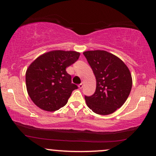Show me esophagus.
Here are the masks:
<instances>
[{"label": "esophagus", "mask_w": 156, "mask_h": 156, "mask_svg": "<svg viewBox=\"0 0 156 156\" xmlns=\"http://www.w3.org/2000/svg\"><path fill=\"white\" fill-rule=\"evenodd\" d=\"M83 86H84V85H83V83H82H82H81V84H79V85H78L79 88H80V89H82L83 88Z\"/></svg>", "instance_id": "34e87169"}]
</instances>
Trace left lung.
<instances>
[{
  "mask_svg": "<svg viewBox=\"0 0 156 156\" xmlns=\"http://www.w3.org/2000/svg\"><path fill=\"white\" fill-rule=\"evenodd\" d=\"M83 54L97 80L94 94L84 97L87 105L97 114H112L129 97L132 87L131 72L121 59L106 51H87Z\"/></svg>",
  "mask_w": 156,
  "mask_h": 156,
  "instance_id": "8db88e82",
  "label": "left lung"
}]
</instances>
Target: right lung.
Segmentation results:
<instances>
[{
    "instance_id": "add662e5",
    "label": "right lung",
    "mask_w": 156,
    "mask_h": 156,
    "mask_svg": "<svg viewBox=\"0 0 156 156\" xmlns=\"http://www.w3.org/2000/svg\"><path fill=\"white\" fill-rule=\"evenodd\" d=\"M75 51L54 50L38 57L30 64L25 74L27 91L38 107L55 112L65 106L74 89L71 75L66 68L79 59Z\"/></svg>"
}]
</instances>
